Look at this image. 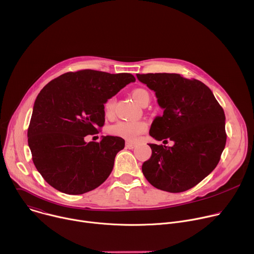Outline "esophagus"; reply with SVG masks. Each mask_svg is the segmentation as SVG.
I'll return each mask as SVG.
<instances>
[{
	"mask_svg": "<svg viewBox=\"0 0 254 254\" xmlns=\"http://www.w3.org/2000/svg\"><path fill=\"white\" fill-rule=\"evenodd\" d=\"M134 146H135V144L132 143V142H129V141H127V142H126V147H127V148L132 149V148H134Z\"/></svg>",
	"mask_w": 254,
	"mask_h": 254,
	"instance_id": "obj_1",
	"label": "esophagus"
}]
</instances>
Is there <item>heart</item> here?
Masks as SVG:
<instances>
[{"label":"heart","instance_id":"heart-1","mask_svg":"<svg viewBox=\"0 0 254 254\" xmlns=\"http://www.w3.org/2000/svg\"><path fill=\"white\" fill-rule=\"evenodd\" d=\"M133 100L140 106L143 99L148 93L143 89H136L131 94ZM115 108V99H110L105 105V113L107 116H112ZM147 130V124L143 121H121L111 127V132L128 141H136L142 133Z\"/></svg>","mask_w":254,"mask_h":254}]
</instances>
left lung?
Wrapping results in <instances>:
<instances>
[{"mask_svg": "<svg viewBox=\"0 0 254 254\" xmlns=\"http://www.w3.org/2000/svg\"><path fill=\"white\" fill-rule=\"evenodd\" d=\"M154 92L163 110L150 126L156 140H173V146L148 143L151 156L142 174L154 188L186 191L206 178L217 165L226 142L225 116L212 92L197 79L179 73L136 74Z\"/></svg>", "mask_w": 254, "mask_h": 254, "instance_id": "1", "label": "left lung"}]
</instances>
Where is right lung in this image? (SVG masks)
<instances>
[{
	"label": "right lung",
	"mask_w": 254,
	"mask_h": 254,
	"mask_svg": "<svg viewBox=\"0 0 254 254\" xmlns=\"http://www.w3.org/2000/svg\"><path fill=\"white\" fill-rule=\"evenodd\" d=\"M127 72L94 69L66 72L38 95L28 129L33 161L44 180L66 194H82L111 175L117 153L125 147L119 136L86 142L105 123V104L129 82Z\"/></svg>",
	"instance_id": "1"
}]
</instances>
